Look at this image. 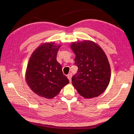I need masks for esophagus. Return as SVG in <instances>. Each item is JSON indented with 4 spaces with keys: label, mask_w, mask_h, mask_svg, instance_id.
Instances as JSON below:
<instances>
[{
    "label": "esophagus",
    "mask_w": 134,
    "mask_h": 134,
    "mask_svg": "<svg viewBox=\"0 0 134 134\" xmlns=\"http://www.w3.org/2000/svg\"><path fill=\"white\" fill-rule=\"evenodd\" d=\"M67 77H68V79H69L70 82H71V77H72V75H71V74H68V75H67Z\"/></svg>",
    "instance_id": "34e87169"
}]
</instances>
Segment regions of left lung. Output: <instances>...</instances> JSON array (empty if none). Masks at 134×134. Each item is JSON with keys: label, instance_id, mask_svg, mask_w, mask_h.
<instances>
[{"label": "left lung", "instance_id": "left-lung-1", "mask_svg": "<svg viewBox=\"0 0 134 134\" xmlns=\"http://www.w3.org/2000/svg\"><path fill=\"white\" fill-rule=\"evenodd\" d=\"M77 71L72 83L85 98L97 97L109 85L111 68L106 55L96 43L90 40L74 42L71 45Z\"/></svg>", "mask_w": 134, "mask_h": 134}]
</instances>
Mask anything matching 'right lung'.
I'll use <instances>...</instances> for the list:
<instances>
[{
    "mask_svg": "<svg viewBox=\"0 0 134 134\" xmlns=\"http://www.w3.org/2000/svg\"><path fill=\"white\" fill-rule=\"evenodd\" d=\"M60 46L55 43H44L34 51L29 59L26 82L32 91L41 97L53 98L69 83L57 60Z\"/></svg>",
    "mask_w": 134,
    "mask_h": 134,
    "instance_id": "obj_1",
    "label": "right lung"
}]
</instances>
